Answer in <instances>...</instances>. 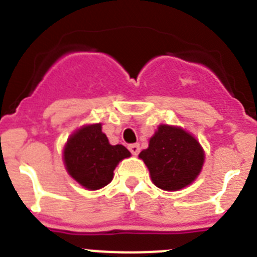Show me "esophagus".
I'll return each mask as SVG.
<instances>
[{"label":"esophagus","instance_id":"esophagus-1","mask_svg":"<svg viewBox=\"0 0 257 257\" xmlns=\"http://www.w3.org/2000/svg\"><path fill=\"white\" fill-rule=\"evenodd\" d=\"M128 149H130V152L134 154V156H138V154H139V152H140L139 144H131V145H128Z\"/></svg>","mask_w":257,"mask_h":257}]
</instances>
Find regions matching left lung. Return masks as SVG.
Returning <instances> with one entry per match:
<instances>
[{
	"mask_svg": "<svg viewBox=\"0 0 257 257\" xmlns=\"http://www.w3.org/2000/svg\"><path fill=\"white\" fill-rule=\"evenodd\" d=\"M156 187L176 192L198 178L205 163V151L198 140L179 126L160 124L140 152Z\"/></svg>",
	"mask_w": 257,
	"mask_h": 257,
	"instance_id": "8db88e82",
	"label": "left lung"
}]
</instances>
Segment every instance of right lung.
<instances>
[{"label":"right lung","instance_id":"1","mask_svg":"<svg viewBox=\"0 0 257 257\" xmlns=\"http://www.w3.org/2000/svg\"><path fill=\"white\" fill-rule=\"evenodd\" d=\"M131 153L123 145H112L101 123L85 124L68 138L63 161L68 174L87 190H97L113 179L117 165Z\"/></svg>","mask_w":257,"mask_h":257}]
</instances>
